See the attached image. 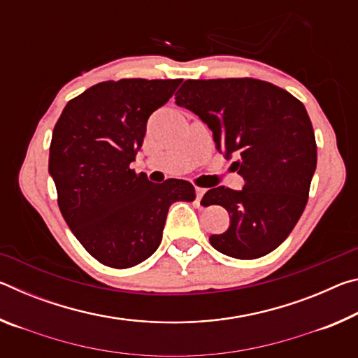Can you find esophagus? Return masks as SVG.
I'll use <instances>...</instances> for the list:
<instances>
[{
	"instance_id": "obj_1",
	"label": "esophagus",
	"mask_w": 358,
	"mask_h": 358,
	"mask_svg": "<svg viewBox=\"0 0 358 358\" xmlns=\"http://www.w3.org/2000/svg\"><path fill=\"white\" fill-rule=\"evenodd\" d=\"M205 191H207V189H205V187H196V201H197V205L201 203Z\"/></svg>"
}]
</instances>
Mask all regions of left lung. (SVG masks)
I'll use <instances>...</instances> for the list:
<instances>
[{
	"mask_svg": "<svg viewBox=\"0 0 358 358\" xmlns=\"http://www.w3.org/2000/svg\"><path fill=\"white\" fill-rule=\"evenodd\" d=\"M177 106L213 132L217 151L230 157L245 180L241 191L211 187L203 205H221L230 226L210 243L226 256L257 259L276 250L306 207L317 164L311 120L286 90L257 78L186 80Z\"/></svg>",
	"mask_w": 358,
	"mask_h": 358,
	"instance_id": "1",
	"label": "left lung"
}]
</instances>
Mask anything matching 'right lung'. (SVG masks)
I'll return each mask as SVG.
<instances>
[{
    "label": "right lung",
    "mask_w": 358,
    "mask_h": 358,
    "mask_svg": "<svg viewBox=\"0 0 358 358\" xmlns=\"http://www.w3.org/2000/svg\"><path fill=\"white\" fill-rule=\"evenodd\" d=\"M180 83L181 78L101 82L71 99L53 129L48 173L58 207L85 250L112 268L148 259L162 240L169 207L196 199L189 181L155 185L131 169L150 115Z\"/></svg>",
    "instance_id": "right-lung-1"
}]
</instances>
